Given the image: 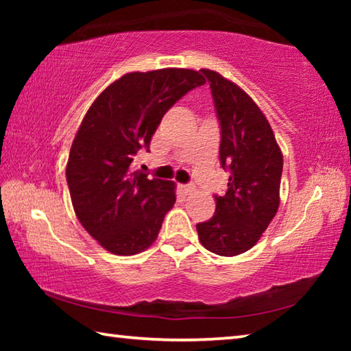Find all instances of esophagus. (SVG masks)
Here are the masks:
<instances>
[{
  "label": "esophagus",
  "mask_w": 351,
  "mask_h": 351,
  "mask_svg": "<svg viewBox=\"0 0 351 351\" xmlns=\"http://www.w3.org/2000/svg\"><path fill=\"white\" fill-rule=\"evenodd\" d=\"M180 190L184 197H187V195H192L195 192V187L193 186H180Z\"/></svg>",
  "instance_id": "esophagus-1"
}]
</instances>
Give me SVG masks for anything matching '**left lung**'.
Segmentation results:
<instances>
[{"label":"left lung","mask_w":351,"mask_h":351,"mask_svg":"<svg viewBox=\"0 0 351 351\" xmlns=\"http://www.w3.org/2000/svg\"><path fill=\"white\" fill-rule=\"evenodd\" d=\"M210 83L221 125L219 161L230 170L228 192L213 197L217 209L197 224L207 251L234 257L257 245L280 204L283 154L268 119L247 93L212 69H201Z\"/></svg>","instance_id":"1"}]
</instances>
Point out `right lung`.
I'll return each mask as SVG.
<instances>
[{
    "instance_id": "right-lung-1",
    "label": "right lung",
    "mask_w": 351,
    "mask_h": 351,
    "mask_svg": "<svg viewBox=\"0 0 351 351\" xmlns=\"http://www.w3.org/2000/svg\"><path fill=\"white\" fill-rule=\"evenodd\" d=\"M206 83L198 71L128 73L99 94L71 145L66 181L83 228L106 251L134 255L158 239L176 201L173 181L148 180L133 158L150 145L162 116Z\"/></svg>"
}]
</instances>
